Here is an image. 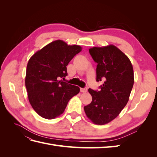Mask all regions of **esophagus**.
Listing matches in <instances>:
<instances>
[{
    "instance_id": "esophagus-1",
    "label": "esophagus",
    "mask_w": 157,
    "mask_h": 157,
    "mask_svg": "<svg viewBox=\"0 0 157 157\" xmlns=\"http://www.w3.org/2000/svg\"><path fill=\"white\" fill-rule=\"evenodd\" d=\"M80 92H81L85 93V92H87V88H80Z\"/></svg>"
}]
</instances>
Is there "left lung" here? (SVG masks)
<instances>
[{"label":"left lung","mask_w":157,"mask_h":157,"mask_svg":"<svg viewBox=\"0 0 157 157\" xmlns=\"http://www.w3.org/2000/svg\"><path fill=\"white\" fill-rule=\"evenodd\" d=\"M89 52L98 63L96 81L103 80V84L99 91L88 89L92 101L84 109L93 123L103 125L115 119L129 100L134 70L129 58L113 44L93 47Z\"/></svg>","instance_id":"left-lung-1"}]
</instances>
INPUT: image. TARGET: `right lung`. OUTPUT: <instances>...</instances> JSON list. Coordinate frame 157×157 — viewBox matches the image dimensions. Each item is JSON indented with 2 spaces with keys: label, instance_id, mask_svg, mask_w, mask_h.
I'll list each match as a JSON object with an SVG mask.
<instances>
[{
  "label": "right lung",
  "instance_id": "add662e5",
  "mask_svg": "<svg viewBox=\"0 0 157 157\" xmlns=\"http://www.w3.org/2000/svg\"><path fill=\"white\" fill-rule=\"evenodd\" d=\"M82 50L61 40L50 42L37 51L27 65L25 86L33 109L42 118L53 119L62 114L79 87L62 81L67 75V65Z\"/></svg>",
  "mask_w": 157,
  "mask_h": 157
}]
</instances>
